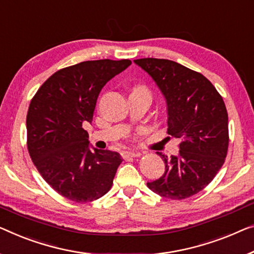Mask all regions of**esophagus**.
Segmentation results:
<instances>
[{"label": "esophagus", "instance_id": "1", "mask_svg": "<svg viewBox=\"0 0 254 254\" xmlns=\"http://www.w3.org/2000/svg\"><path fill=\"white\" fill-rule=\"evenodd\" d=\"M140 153L138 151H123L122 156L123 158H127V157H138Z\"/></svg>", "mask_w": 254, "mask_h": 254}]
</instances>
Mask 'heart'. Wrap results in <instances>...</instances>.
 I'll return each mask as SVG.
<instances>
[{"mask_svg": "<svg viewBox=\"0 0 254 254\" xmlns=\"http://www.w3.org/2000/svg\"><path fill=\"white\" fill-rule=\"evenodd\" d=\"M134 90H139V91H146L145 88H142V86H138V88H134Z\"/></svg>", "mask_w": 254, "mask_h": 254, "instance_id": "1", "label": "heart"}]
</instances>
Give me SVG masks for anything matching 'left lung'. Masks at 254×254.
I'll return each instance as SVG.
<instances>
[{"instance_id":"1","label":"left lung","mask_w":254,"mask_h":254,"mask_svg":"<svg viewBox=\"0 0 254 254\" xmlns=\"http://www.w3.org/2000/svg\"><path fill=\"white\" fill-rule=\"evenodd\" d=\"M133 63L160 89L168 134L181 140L179 153L171 158L157 151L165 171L147 186L166 198L190 197L211 183L225 162L229 140L224 100L206 77L172 60L142 58Z\"/></svg>"}]
</instances>
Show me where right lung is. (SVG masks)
Returning <instances> with one entry per match:
<instances>
[{
    "instance_id": "1",
    "label": "right lung",
    "mask_w": 254,
    "mask_h": 254,
    "mask_svg": "<svg viewBox=\"0 0 254 254\" xmlns=\"http://www.w3.org/2000/svg\"><path fill=\"white\" fill-rule=\"evenodd\" d=\"M130 65L127 59H101L66 67L49 77L30 101L26 120L30 158L64 197L85 203L111 189L122 157L89 145L83 126L92 122L106 83Z\"/></svg>"
}]
</instances>
